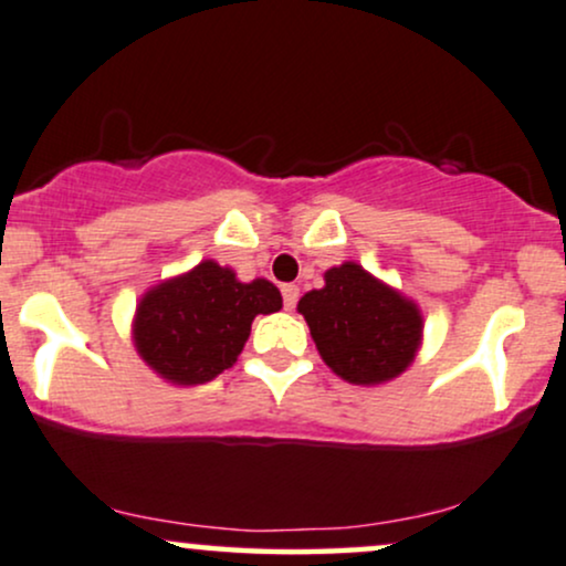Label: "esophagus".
Segmentation results:
<instances>
[{"instance_id": "esophagus-1", "label": "esophagus", "mask_w": 566, "mask_h": 566, "mask_svg": "<svg viewBox=\"0 0 566 566\" xmlns=\"http://www.w3.org/2000/svg\"><path fill=\"white\" fill-rule=\"evenodd\" d=\"M282 297H284V308L292 311L297 305V297H301V290H297L295 284H284Z\"/></svg>"}]
</instances>
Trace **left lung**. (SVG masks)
<instances>
[{
    "mask_svg": "<svg viewBox=\"0 0 566 566\" xmlns=\"http://www.w3.org/2000/svg\"><path fill=\"white\" fill-rule=\"evenodd\" d=\"M297 311L308 322L324 365L356 386L399 378L423 337L418 305L359 263L329 269L324 287L305 292Z\"/></svg>",
    "mask_w": 566,
    "mask_h": 566,
    "instance_id": "obj_1",
    "label": "left lung"
}]
</instances>
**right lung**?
<instances>
[{"mask_svg": "<svg viewBox=\"0 0 566 566\" xmlns=\"http://www.w3.org/2000/svg\"><path fill=\"white\" fill-rule=\"evenodd\" d=\"M282 308L269 279L239 282L216 261L157 284L140 297L133 337L140 359L175 386H197L233 367L258 314Z\"/></svg>", "mask_w": 566, "mask_h": 566, "instance_id": "add662e5", "label": "right lung"}]
</instances>
